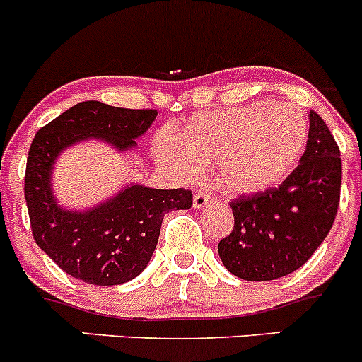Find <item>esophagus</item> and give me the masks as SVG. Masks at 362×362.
Masks as SVG:
<instances>
[{"label": "esophagus", "mask_w": 362, "mask_h": 362, "mask_svg": "<svg viewBox=\"0 0 362 362\" xmlns=\"http://www.w3.org/2000/svg\"><path fill=\"white\" fill-rule=\"evenodd\" d=\"M209 201H211V195L206 194V192L197 190V192H195V194H194V208H195V209L204 208L206 204H209Z\"/></svg>", "instance_id": "1"}]
</instances>
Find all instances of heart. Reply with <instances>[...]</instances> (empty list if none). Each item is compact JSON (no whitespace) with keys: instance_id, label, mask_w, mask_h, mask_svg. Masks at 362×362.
<instances>
[{"instance_id":"obj_1","label":"heart","mask_w":362,"mask_h":362,"mask_svg":"<svg viewBox=\"0 0 362 362\" xmlns=\"http://www.w3.org/2000/svg\"><path fill=\"white\" fill-rule=\"evenodd\" d=\"M308 117L288 103L259 101L190 117L174 136L156 140V156L183 177L213 161L220 187L257 194L286 177L308 144Z\"/></svg>"}]
</instances>
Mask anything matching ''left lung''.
Segmentation results:
<instances>
[{
	"instance_id": "1",
	"label": "left lung",
	"mask_w": 362,
	"mask_h": 362,
	"mask_svg": "<svg viewBox=\"0 0 362 362\" xmlns=\"http://www.w3.org/2000/svg\"><path fill=\"white\" fill-rule=\"evenodd\" d=\"M339 190V147L311 110L300 165L281 187L230 201L235 227L218 243L223 267L243 281H274L300 268L329 235Z\"/></svg>"
}]
</instances>
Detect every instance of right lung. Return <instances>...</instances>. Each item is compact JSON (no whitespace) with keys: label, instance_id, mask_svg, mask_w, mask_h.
Listing matches in <instances>:
<instances>
[{"label":"right lung","instance_id":"obj_1","mask_svg":"<svg viewBox=\"0 0 362 362\" xmlns=\"http://www.w3.org/2000/svg\"><path fill=\"white\" fill-rule=\"evenodd\" d=\"M156 110L115 108L83 101L37 132L26 161L24 199L37 245L74 279L115 286L144 272L156 249L165 213L192 208V192L127 185L108 201L85 211L58 206L53 165L62 151L99 139L117 151L136 147L156 119Z\"/></svg>","mask_w":362,"mask_h":362}]
</instances>
